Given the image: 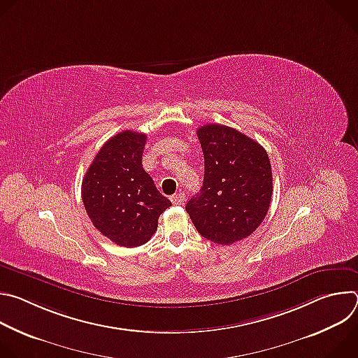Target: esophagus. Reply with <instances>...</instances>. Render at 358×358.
<instances>
[{
  "mask_svg": "<svg viewBox=\"0 0 358 358\" xmlns=\"http://www.w3.org/2000/svg\"><path fill=\"white\" fill-rule=\"evenodd\" d=\"M171 202L173 203H176V206H181V203L184 202V199H185V195L182 194V192H180V194H174V195H171Z\"/></svg>",
  "mask_w": 358,
  "mask_h": 358,
  "instance_id": "34e87169",
  "label": "esophagus"
}]
</instances>
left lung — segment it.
<instances>
[{
    "instance_id": "1",
    "label": "left lung",
    "mask_w": 358,
    "mask_h": 358,
    "mask_svg": "<svg viewBox=\"0 0 358 358\" xmlns=\"http://www.w3.org/2000/svg\"><path fill=\"white\" fill-rule=\"evenodd\" d=\"M203 152V182L185 206L196 231L231 245L265 220L272 199V167L266 150L243 133L206 124L196 131Z\"/></svg>"
}]
</instances>
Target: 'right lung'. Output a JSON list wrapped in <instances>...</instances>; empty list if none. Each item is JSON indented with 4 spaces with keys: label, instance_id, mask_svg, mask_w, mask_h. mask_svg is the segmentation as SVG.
Returning a JSON list of instances; mask_svg holds the SVG:
<instances>
[{
    "label": "right lung",
    "instance_id": "right-lung-1",
    "mask_svg": "<svg viewBox=\"0 0 358 358\" xmlns=\"http://www.w3.org/2000/svg\"><path fill=\"white\" fill-rule=\"evenodd\" d=\"M144 133L124 130L109 138L82 181L85 210L94 228L119 246L145 243L171 207L141 166Z\"/></svg>",
    "mask_w": 358,
    "mask_h": 358
}]
</instances>
